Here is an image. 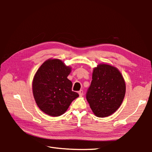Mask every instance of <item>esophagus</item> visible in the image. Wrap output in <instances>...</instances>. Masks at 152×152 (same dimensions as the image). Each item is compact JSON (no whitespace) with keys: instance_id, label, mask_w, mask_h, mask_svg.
<instances>
[{"instance_id":"34e87169","label":"esophagus","mask_w":152,"mask_h":152,"mask_svg":"<svg viewBox=\"0 0 152 152\" xmlns=\"http://www.w3.org/2000/svg\"><path fill=\"white\" fill-rule=\"evenodd\" d=\"M78 94H79V95H80V96H83V94H84L83 91H82V90H80V91L78 92Z\"/></svg>"}]
</instances>
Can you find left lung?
I'll list each match as a JSON object with an SVG mask.
<instances>
[{
  "mask_svg": "<svg viewBox=\"0 0 152 152\" xmlns=\"http://www.w3.org/2000/svg\"><path fill=\"white\" fill-rule=\"evenodd\" d=\"M92 78L86 93L90 107L98 117L110 116L124 99L126 86L123 75L116 67L99 64L94 68Z\"/></svg>",
  "mask_w": 152,
  "mask_h": 152,
  "instance_id": "8db88e82",
  "label": "left lung"
}]
</instances>
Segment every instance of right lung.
Segmentation results:
<instances>
[{"mask_svg":"<svg viewBox=\"0 0 152 152\" xmlns=\"http://www.w3.org/2000/svg\"><path fill=\"white\" fill-rule=\"evenodd\" d=\"M72 68L59 59H48L33 77V94L36 104L51 117L63 115L71 102L79 96L72 91V83L68 79Z\"/></svg>","mask_w":152,"mask_h":152,"instance_id":"add662e5","label":"right lung"}]
</instances>
